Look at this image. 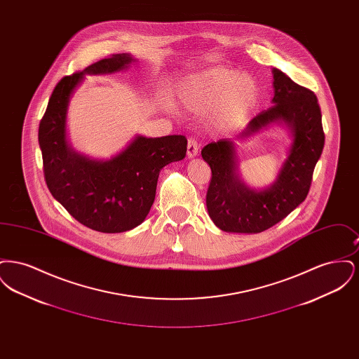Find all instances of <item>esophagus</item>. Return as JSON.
Wrapping results in <instances>:
<instances>
[{"label":"esophagus","instance_id":"esophagus-1","mask_svg":"<svg viewBox=\"0 0 359 359\" xmlns=\"http://www.w3.org/2000/svg\"><path fill=\"white\" fill-rule=\"evenodd\" d=\"M198 142H196V140L195 138H189L188 140L187 144V156L189 158H192V157H195V156H198Z\"/></svg>","mask_w":359,"mask_h":359}]
</instances>
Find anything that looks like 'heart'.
Wrapping results in <instances>:
<instances>
[{"instance_id":"b5f03b06","label":"heart","mask_w":359,"mask_h":359,"mask_svg":"<svg viewBox=\"0 0 359 359\" xmlns=\"http://www.w3.org/2000/svg\"><path fill=\"white\" fill-rule=\"evenodd\" d=\"M259 88L245 72L214 67L191 76L177 90V100L188 111L205 114L214 110L223 129L242 126L256 107Z\"/></svg>"}]
</instances>
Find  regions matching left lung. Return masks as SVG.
<instances>
[{
	"label": "left lung",
	"mask_w": 359,
	"mask_h": 359,
	"mask_svg": "<svg viewBox=\"0 0 359 359\" xmlns=\"http://www.w3.org/2000/svg\"><path fill=\"white\" fill-rule=\"evenodd\" d=\"M272 72L273 106L250 121L236 140L253 136L272 123L290 128L292 145L273 184L253 189L239 179L236 145L230 138L210 142L202 149L211 168L207 211L223 231L261 233L283 221L307 198L315 165L323 152L325 132L315 93L294 83L280 69Z\"/></svg>",
	"instance_id": "8db88e82"
}]
</instances>
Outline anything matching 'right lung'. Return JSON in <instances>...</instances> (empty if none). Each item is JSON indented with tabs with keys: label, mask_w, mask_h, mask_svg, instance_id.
Instances as JSON below:
<instances>
[{
	"label": "right lung",
	"mask_w": 359,
	"mask_h": 359,
	"mask_svg": "<svg viewBox=\"0 0 359 359\" xmlns=\"http://www.w3.org/2000/svg\"><path fill=\"white\" fill-rule=\"evenodd\" d=\"M135 59L117 53L82 72L65 76L52 91L39 126L43 171L52 196L88 229L122 233L144 222L154 205L160 171L186 157L187 138L137 136L110 160H93L75 152L66 138L69 98L85 74H113Z\"/></svg>",
	"instance_id": "add662e5"
}]
</instances>
